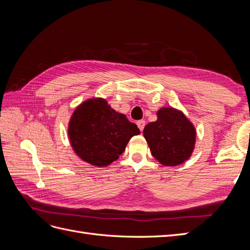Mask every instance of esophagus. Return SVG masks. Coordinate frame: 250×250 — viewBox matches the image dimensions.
I'll return each mask as SVG.
<instances>
[{
  "mask_svg": "<svg viewBox=\"0 0 250 250\" xmlns=\"http://www.w3.org/2000/svg\"><path fill=\"white\" fill-rule=\"evenodd\" d=\"M137 125H138V127L140 128V130H141V131H143V129H144V127H145L146 123H145V121H143V120H140V121H138V122H137Z\"/></svg>",
  "mask_w": 250,
  "mask_h": 250,
  "instance_id": "esophagus-1",
  "label": "esophagus"
}]
</instances>
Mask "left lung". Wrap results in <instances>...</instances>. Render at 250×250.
Segmentation results:
<instances>
[{"instance_id":"obj_1","label":"left lung","mask_w":250,"mask_h":250,"mask_svg":"<svg viewBox=\"0 0 250 250\" xmlns=\"http://www.w3.org/2000/svg\"><path fill=\"white\" fill-rule=\"evenodd\" d=\"M157 120L144 128L151 154L166 167L184 164L191 157L196 144V128L185 113L174 107L157 110Z\"/></svg>"}]
</instances>
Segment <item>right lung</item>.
I'll use <instances>...</instances> for the list:
<instances>
[{
  "mask_svg": "<svg viewBox=\"0 0 250 250\" xmlns=\"http://www.w3.org/2000/svg\"><path fill=\"white\" fill-rule=\"evenodd\" d=\"M140 133L137 125L111 108L103 98H90L79 104L67 126L74 152L99 168L116 162L130 139Z\"/></svg>",
  "mask_w": 250,
  "mask_h": 250,
  "instance_id": "obj_1",
  "label": "right lung"
}]
</instances>
